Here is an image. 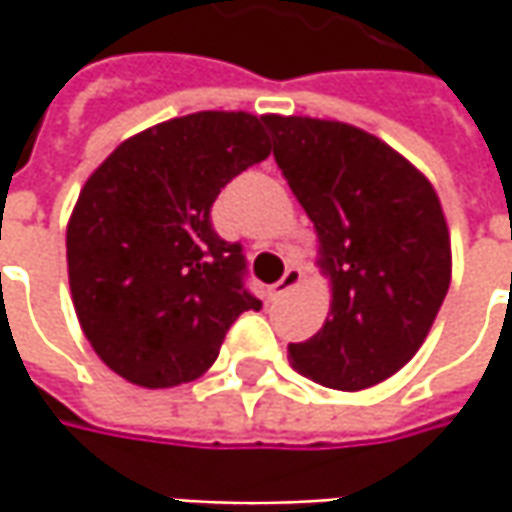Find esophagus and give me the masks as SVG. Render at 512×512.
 <instances>
[{
    "label": "esophagus",
    "mask_w": 512,
    "mask_h": 512,
    "mask_svg": "<svg viewBox=\"0 0 512 512\" xmlns=\"http://www.w3.org/2000/svg\"><path fill=\"white\" fill-rule=\"evenodd\" d=\"M302 279H305V270H302L299 265H290L285 270V276H282V279H279L276 285L270 287V296H285L287 290H293V287L299 285Z\"/></svg>",
    "instance_id": "1"
}]
</instances>
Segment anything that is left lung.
Returning <instances> with one entry per match:
<instances>
[{"instance_id":"1","label":"left lung","mask_w":512,"mask_h":512,"mask_svg":"<svg viewBox=\"0 0 512 512\" xmlns=\"http://www.w3.org/2000/svg\"><path fill=\"white\" fill-rule=\"evenodd\" d=\"M262 122L333 279L330 319L307 342L287 344L290 362L333 390L373 387L416 356L447 296L450 236L439 196L364 130L307 116Z\"/></svg>"}]
</instances>
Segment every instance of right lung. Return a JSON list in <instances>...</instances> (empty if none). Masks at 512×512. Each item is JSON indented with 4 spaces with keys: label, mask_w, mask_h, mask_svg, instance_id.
<instances>
[{
    "label": "right lung",
    "mask_w": 512,
    "mask_h": 512,
    "mask_svg": "<svg viewBox=\"0 0 512 512\" xmlns=\"http://www.w3.org/2000/svg\"><path fill=\"white\" fill-rule=\"evenodd\" d=\"M265 122L202 110L142 130L82 187L68 225L73 307L99 359L142 387L193 382L225 333L259 310L239 242L210 207L222 187L270 156Z\"/></svg>",
    "instance_id": "1"
}]
</instances>
